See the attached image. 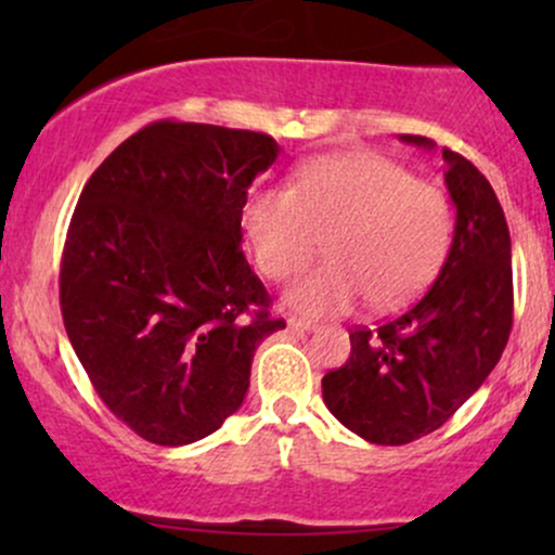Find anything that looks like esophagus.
<instances>
[{
  "label": "esophagus",
  "mask_w": 555,
  "mask_h": 555,
  "mask_svg": "<svg viewBox=\"0 0 555 555\" xmlns=\"http://www.w3.org/2000/svg\"><path fill=\"white\" fill-rule=\"evenodd\" d=\"M286 326H289L292 331H315L318 328V323L315 321H305V318H289V321H286Z\"/></svg>",
  "instance_id": "34e87169"
}]
</instances>
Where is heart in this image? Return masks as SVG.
Segmentation results:
<instances>
[{"label": "heart", "mask_w": 555, "mask_h": 555, "mask_svg": "<svg viewBox=\"0 0 555 555\" xmlns=\"http://www.w3.org/2000/svg\"><path fill=\"white\" fill-rule=\"evenodd\" d=\"M258 269L289 279L326 237V263L284 292L299 313L334 315L367 297L397 308L415 297L441 263L451 232L449 201L436 184L412 180L401 164L352 151L305 164L289 188H263L245 206Z\"/></svg>", "instance_id": "1"}]
</instances>
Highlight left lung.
Segmentation results:
<instances>
[{"label":"left lung","mask_w":555,"mask_h":555,"mask_svg":"<svg viewBox=\"0 0 555 555\" xmlns=\"http://www.w3.org/2000/svg\"><path fill=\"white\" fill-rule=\"evenodd\" d=\"M399 140L436 145L423 135ZM443 162L456 221L436 282L401 315L378 328H354L349 360L323 375L331 415L378 446L410 443L441 428L486 384L512 331L506 216L475 164L449 149Z\"/></svg>","instance_id":"left-lung-1"}]
</instances>
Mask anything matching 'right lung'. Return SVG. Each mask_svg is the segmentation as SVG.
I'll return each mask as SVG.
<instances>
[{
  "label": "right lung",
  "mask_w": 555,
  "mask_h": 555,
  "mask_svg": "<svg viewBox=\"0 0 555 555\" xmlns=\"http://www.w3.org/2000/svg\"><path fill=\"white\" fill-rule=\"evenodd\" d=\"M279 143L154 122L104 158L65 242V328L104 404L158 446L211 436L240 410L258 344L284 328L242 256V208Z\"/></svg>",
  "instance_id": "1"
}]
</instances>
